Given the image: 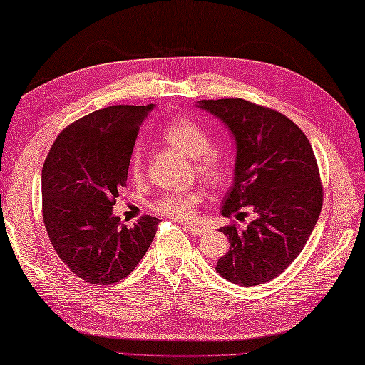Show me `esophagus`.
Here are the masks:
<instances>
[{"label":"esophagus","instance_id":"1","mask_svg":"<svg viewBox=\"0 0 365 365\" xmlns=\"http://www.w3.org/2000/svg\"><path fill=\"white\" fill-rule=\"evenodd\" d=\"M184 229L187 230V232H190L192 235H195V237L205 235V233L208 232V227H206V225H202V224H185V225H184Z\"/></svg>","mask_w":365,"mask_h":365}]
</instances>
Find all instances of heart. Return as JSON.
Listing matches in <instances>:
<instances>
[{
    "mask_svg": "<svg viewBox=\"0 0 365 365\" xmlns=\"http://www.w3.org/2000/svg\"><path fill=\"white\" fill-rule=\"evenodd\" d=\"M162 138L171 146L180 149L192 159L195 175L210 185L222 184L230 173L229 159L212 146V136L200 123L192 119H176L163 127ZM144 155L140 148H135L130 155V175L133 178L143 176ZM202 194L197 190L181 192L173 190L163 194L153 203L157 215L171 219L187 221L195 216Z\"/></svg>",
    "mask_w": 365,
    "mask_h": 365,
    "instance_id": "heart-1",
    "label": "heart"
}]
</instances>
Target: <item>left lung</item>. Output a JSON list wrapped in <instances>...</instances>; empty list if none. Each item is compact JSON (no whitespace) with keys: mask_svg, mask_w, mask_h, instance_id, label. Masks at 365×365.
Returning a JSON list of instances; mask_svg holds the SVG:
<instances>
[{"mask_svg":"<svg viewBox=\"0 0 365 365\" xmlns=\"http://www.w3.org/2000/svg\"><path fill=\"white\" fill-rule=\"evenodd\" d=\"M198 105L227 123L237 141L235 178L222 216L243 215L245 206L254 212L246 229H219L230 250L216 270L233 284L267 283L294 262L318 222L324 192L312 144L289 118L267 106L243 98Z\"/></svg>","mask_w":365,"mask_h":365,"instance_id":"1","label":"left lung"}]
</instances>
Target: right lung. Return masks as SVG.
Instances as JSON below:
<instances>
[{
    "label": "right lung",
    "instance_id": "right-lung-1",
    "mask_svg": "<svg viewBox=\"0 0 365 365\" xmlns=\"http://www.w3.org/2000/svg\"><path fill=\"white\" fill-rule=\"evenodd\" d=\"M153 108L114 105L87 114L61 130L46 157V230L58 257L91 284L128 277L155 237L160 219L141 216L128 229L113 216L140 125Z\"/></svg>",
    "mask_w": 365,
    "mask_h": 365
}]
</instances>
